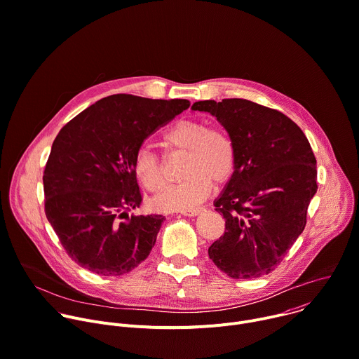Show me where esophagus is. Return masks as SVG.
I'll return each mask as SVG.
<instances>
[{
  "mask_svg": "<svg viewBox=\"0 0 359 359\" xmlns=\"http://www.w3.org/2000/svg\"><path fill=\"white\" fill-rule=\"evenodd\" d=\"M201 211H203V208H201V207H194V208H186V210H182L180 212H182L183 215L194 217V215H198Z\"/></svg>",
  "mask_w": 359,
  "mask_h": 359,
  "instance_id": "34e87169",
  "label": "esophagus"
}]
</instances>
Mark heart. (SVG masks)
Returning <instances> with one entry per match:
<instances>
[{"label":"heart","mask_w":359,"mask_h":359,"mask_svg":"<svg viewBox=\"0 0 359 359\" xmlns=\"http://www.w3.org/2000/svg\"><path fill=\"white\" fill-rule=\"evenodd\" d=\"M162 142L168 149L186 151V158L184 179L168 186L155 198V205L161 210H184L201 201L211 190V180L222 183L233 172L235 147L221 128L207 127L197 119H180L165 131ZM134 170L148 190L158 191L163 187L162 165L152 151L142 148L137 152Z\"/></svg>","instance_id":"obj_1"}]
</instances>
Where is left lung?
Returning a JSON list of instances; mask_svg holds the SVG:
<instances>
[{"instance_id": "8db88e82", "label": "left lung", "mask_w": 359, "mask_h": 359, "mask_svg": "<svg viewBox=\"0 0 359 359\" xmlns=\"http://www.w3.org/2000/svg\"><path fill=\"white\" fill-rule=\"evenodd\" d=\"M191 109L214 115L235 147L233 173L214 201L225 232L208 257L233 279L268 275L306 226L317 191L311 147L289 116L250 100L197 101Z\"/></svg>"}]
</instances>
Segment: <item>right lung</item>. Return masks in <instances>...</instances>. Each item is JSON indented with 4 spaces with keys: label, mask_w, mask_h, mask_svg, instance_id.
I'll use <instances>...</instances> for the list:
<instances>
[{
    "label": "right lung",
    "mask_w": 359,
    "mask_h": 359,
    "mask_svg": "<svg viewBox=\"0 0 359 359\" xmlns=\"http://www.w3.org/2000/svg\"><path fill=\"white\" fill-rule=\"evenodd\" d=\"M189 105L180 98L114 94L60 130L43 172L45 212L77 265L119 276L148 258L165 217L130 215L142 201L135 155L151 134Z\"/></svg>",
    "instance_id": "1"
}]
</instances>
